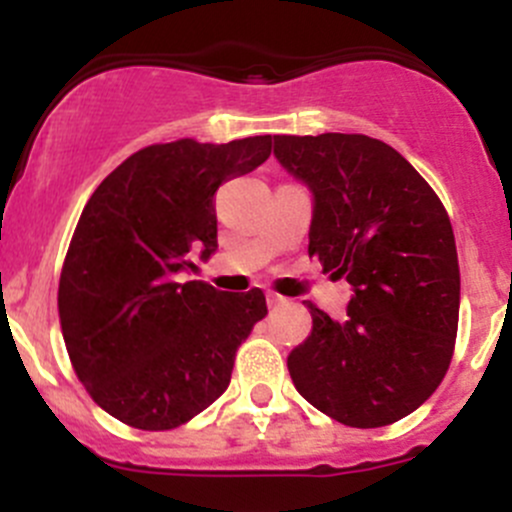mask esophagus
Segmentation results:
<instances>
[{
    "mask_svg": "<svg viewBox=\"0 0 512 512\" xmlns=\"http://www.w3.org/2000/svg\"><path fill=\"white\" fill-rule=\"evenodd\" d=\"M267 304H270V309H280V307H285L287 299L282 297V294L270 292V294H267Z\"/></svg>",
    "mask_w": 512,
    "mask_h": 512,
    "instance_id": "1",
    "label": "esophagus"
}]
</instances>
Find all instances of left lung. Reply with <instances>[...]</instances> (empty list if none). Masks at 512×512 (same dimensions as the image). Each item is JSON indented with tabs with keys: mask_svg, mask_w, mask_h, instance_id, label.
Here are the masks:
<instances>
[{
	"mask_svg": "<svg viewBox=\"0 0 512 512\" xmlns=\"http://www.w3.org/2000/svg\"><path fill=\"white\" fill-rule=\"evenodd\" d=\"M275 158L312 190L309 257L354 289L342 322L307 302L312 334L289 376L334 421L389 426L451 364L461 272L446 208L399 151L361 133L275 136Z\"/></svg>",
	"mask_w": 512,
	"mask_h": 512,
	"instance_id": "8db88e82",
	"label": "left lung"
}]
</instances>
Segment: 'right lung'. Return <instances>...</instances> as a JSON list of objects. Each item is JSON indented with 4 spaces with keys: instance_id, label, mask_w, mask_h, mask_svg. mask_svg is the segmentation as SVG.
I'll use <instances>...</instances> for the list:
<instances>
[{
    "instance_id": "obj_1",
    "label": "right lung",
    "mask_w": 512,
    "mask_h": 512,
    "mask_svg": "<svg viewBox=\"0 0 512 512\" xmlns=\"http://www.w3.org/2000/svg\"><path fill=\"white\" fill-rule=\"evenodd\" d=\"M270 153L272 136L180 138L133 153L94 190L61 270L59 319L76 376L106 414L170 431L227 389L265 294H227L180 272L218 250L215 190Z\"/></svg>"
}]
</instances>
